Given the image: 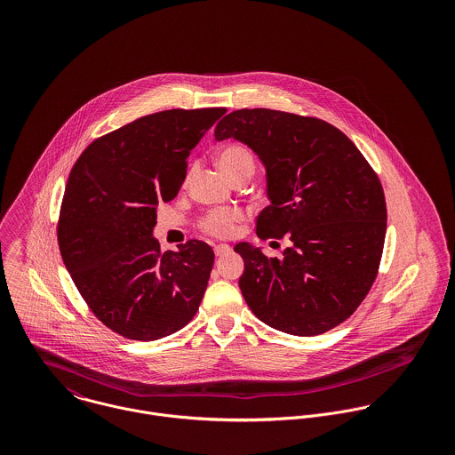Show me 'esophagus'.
<instances>
[{"mask_svg": "<svg viewBox=\"0 0 455 455\" xmlns=\"http://www.w3.org/2000/svg\"><path fill=\"white\" fill-rule=\"evenodd\" d=\"M213 252H215V256H217V258H220V256L229 254V252H231V247H229V245H226V243H219V245H215Z\"/></svg>", "mask_w": 455, "mask_h": 455, "instance_id": "esophagus-1", "label": "esophagus"}]
</instances>
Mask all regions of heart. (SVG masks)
Listing matches in <instances>:
<instances>
[{
	"instance_id": "obj_1",
	"label": "heart",
	"mask_w": 455,
	"mask_h": 455,
	"mask_svg": "<svg viewBox=\"0 0 455 455\" xmlns=\"http://www.w3.org/2000/svg\"><path fill=\"white\" fill-rule=\"evenodd\" d=\"M217 166L224 173L226 179L236 175V173H254V157L252 154L242 147V145H229L217 152L215 156ZM242 219V212L236 208H224V210H213L210 212L201 228L204 233L217 236V238H228L235 233L236 222Z\"/></svg>"
}]
</instances>
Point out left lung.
I'll use <instances>...</instances> for the list:
<instances>
[{
	"label": "left lung",
	"instance_id": "1",
	"mask_svg": "<svg viewBox=\"0 0 455 455\" xmlns=\"http://www.w3.org/2000/svg\"><path fill=\"white\" fill-rule=\"evenodd\" d=\"M235 138L259 157L269 204L258 236L285 242L282 258L238 243L242 294L264 324L315 336L348 319L371 289L384 251V189L359 148L315 117L269 108L228 114L215 140ZM278 245V243H276Z\"/></svg>",
	"mask_w": 455,
	"mask_h": 455
}]
</instances>
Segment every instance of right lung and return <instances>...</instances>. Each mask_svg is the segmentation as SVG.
I'll return each mask as SVG.
<instances>
[{
    "mask_svg": "<svg viewBox=\"0 0 455 455\" xmlns=\"http://www.w3.org/2000/svg\"><path fill=\"white\" fill-rule=\"evenodd\" d=\"M226 108L164 110L94 140L66 184L58 240L78 292L117 334L152 341L195 317L213 251L189 240L161 252L157 204L186 180L188 157Z\"/></svg>",
    "mask_w": 455,
    "mask_h": 455,
    "instance_id": "1",
    "label": "right lung"
}]
</instances>
